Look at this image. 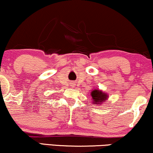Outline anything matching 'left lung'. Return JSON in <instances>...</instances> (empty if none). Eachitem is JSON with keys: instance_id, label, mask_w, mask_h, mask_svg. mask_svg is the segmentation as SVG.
Returning a JSON list of instances; mask_svg holds the SVG:
<instances>
[{"instance_id": "1", "label": "left lung", "mask_w": 153, "mask_h": 153, "mask_svg": "<svg viewBox=\"0 0 153 153\" xmlns=\"http://www.w3.org/2000/svg\"><path fill=\"white\" fill-rule=\"evenodd\" d=\"M91 97L92 99L93 105L100 106L102 104L107 101L109 95L107 93L98 89H94L91 91Z\"/></svg>"}]
</instances>
